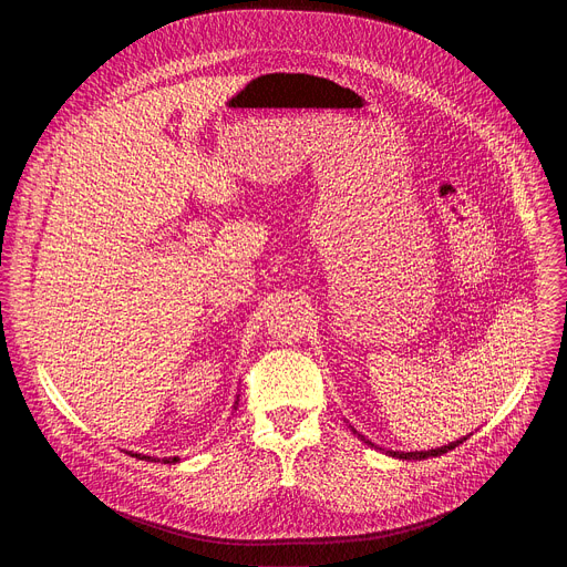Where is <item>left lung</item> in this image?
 I'll return each mask as SVG.
<instances>
[{
  "mask_svg": "<svg viewBox=\"0 0 567 567\" xmlns=\"http://www.w3.org/2000/svg\"><path fill=\"white\" fill-rule=\"evenodd\" d=\"M361 436V434H359ZM365 441V439H363ZM464 439H460V441H455V443H449V445H441V449H434V451H415V453H391L393 457H400V460H425V457H439V455H443V453H449V451H453V449H457V445L462 443ZM365 443H370V441H365ZM372 445V443H370Z\"/></svg>",
  "mask_w": 567,
  "mask_h": 567,
  "instance_id": "left-lung-1",
  "label": "left lung"
}]
</instances>
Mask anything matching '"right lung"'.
Masks as SVG:
<instances>
[{"mask_svg":"<svg viewBox=\"0 0 567 567\" xmlns=\"http://www.w3.org/2000/svg\"><path fill=\"white\" fill-rule=\"evenodd\" d=\"M135 457H137V460H152V462H154V457H148V455H137V453H135ZM163 462L172 464V462H178V457H167V460H163Z\"/></svg>","mask_w":567,"mask_h":567,"instance_id":"1","label":"right lung"}]
</instances>
